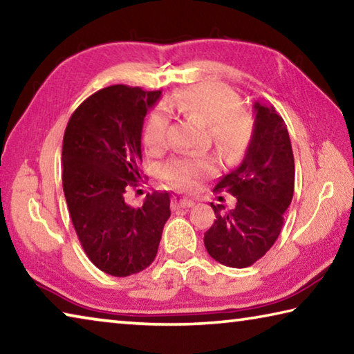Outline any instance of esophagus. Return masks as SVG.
<instances>
[{"instance_id": "1", "label": "esophagus", "mask_w": 354, "mask_h": 354, "mask_svg": "<svg viewBox=\"0 0 354 354\" xmlns=\"http://www.w3.org/2000/svg\"><path fill=\"white\" fill-rule=\"evenodd\" d=\"M175 206L176 207H192V206H195V201L190 198H185V196H176Z\"/></svg>"}]
</instances>
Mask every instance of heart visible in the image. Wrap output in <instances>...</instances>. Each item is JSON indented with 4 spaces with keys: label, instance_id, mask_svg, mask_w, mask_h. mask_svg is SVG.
I'll list each match as a JSON object with an SVG mask.
<instances>
[{
    "label": "heart",
    "instance_id": "1",
    "mask_svg": "<svg viewBox=\"0 0 354 354\" xmlns=\"http://www.w3.org/2000/svg\"><path fill=\"white\" fill-rule=\"evenodd\" d=\"M169 113H179L206 123L211 140L226 154L241 151L253 133V117L239 106L237 95L221 84L203 82L184 88L165 101L164 109L149 113L143 129V143L148 153L159 154L167 148L170 134ZM215 170L217 165L211 156H181L164 165L162 175L173 187L192 190L201 179L214 175Z\"/></svg>",
    "mask_w": 354,
    "mask_h": 354
}]
</instances>
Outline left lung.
I'll use <instances>...</instances> for the list:
<instances>
[{
	"mask_svg": "<svg viewBox=\"0 0 354 354\" xmlns=\"http://www.w3.org/2000/svg\"><path fill=\"white\" fill-rule=\"evenodd\" d=\"M254 129L242 164L223 176L214 192L236 196V207L211 206L217 220L205 232V247L215 261L245 268L272 248L284 223L295 187L289 131L273 106L254 104Z\"/></svg>",
	"mask_w": 354,
	"mask_h": 354,
	"instance_id": "left-lung-1",
	"label": "left lung"
}]
</instances>
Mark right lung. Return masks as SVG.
<instances>
[{
    "label": "right lung",
    "instance_id": "right-lung-1",
    "mask_svg": "<svg viewBox=\"0 0 354 354\" xmlns=\"http://www.w3.org/2000/svg\"><path fill=\"white\" fill-rule=\"evenodd\" d=\"M160 91L123 84L91 95L71 113L62 143V185L84 253L112 277L139 273L154 261L170 194L153 192L140 207L124 201L142 181V128Z\"/></svg>",
    "mask_w": 354,
    "mask_h": 354
}]
</instances>
